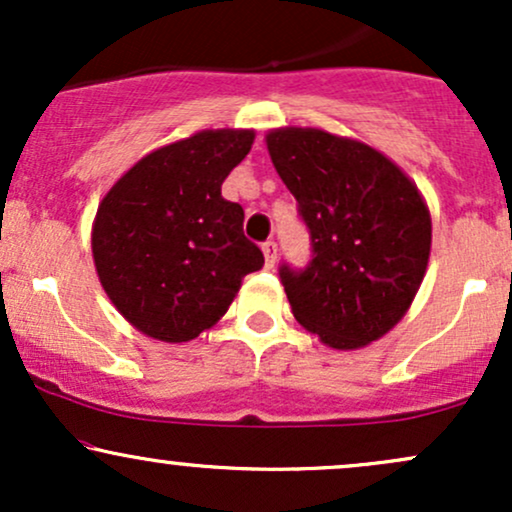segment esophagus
<instances>
[{
  "label": "esophagus",
  "instance_id": "esophagus-1",
  "mask_svg": "<svg viewBox=\"0 0 512 512\" xmlns=\"http://www.w3.org/2000/svg\"><path fill=\"white\" fill-rule=\"evenodd\" d=\"M262 252H264V262H267V267H274V262H276V243H274V240H267V243H262Z\"/></svg>",
  "mask_w": 512,
  "mask_h": 512
}]
</instances>
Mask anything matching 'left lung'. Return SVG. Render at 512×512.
I'll return each mask as SVG.
<instances>
[{"mask_svg": "<svg viewBox=\"0 0 512 512\" xmlns=\"http://www.w3.org/2000/svg\"><path fill=\"white\" fill-rule=\"evenodd\" d=\"M267 149L310 236L308 264L279 267L293 317L334 349L375 342L424 281L431 216L419 190L380 151L322 129H274Z\"/></svg>", "mask_w": 512, "mask_h": 512, "instance_id": "left-lung-1", "label": "left lung"}]
</instances>
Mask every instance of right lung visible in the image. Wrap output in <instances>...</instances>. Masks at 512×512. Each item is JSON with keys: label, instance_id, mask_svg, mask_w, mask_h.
<instances>
[{"label": "right lung", "instance_id": "right-lung-1", "mask_svg": "<svg viewBox=\"0 0 512 512\" xmlns=\"http://www.w3.org/2000/svg\"><path fill=\"white\" fill-rule=\"evenodd\" d=\"M250 129H204L129 168L93 223V260L115 308L161 342H190L221 320L264 255L221 185L248 156Z\"/></svg>", "mask_w": 512, "mask_h": 512}]
</instances>
